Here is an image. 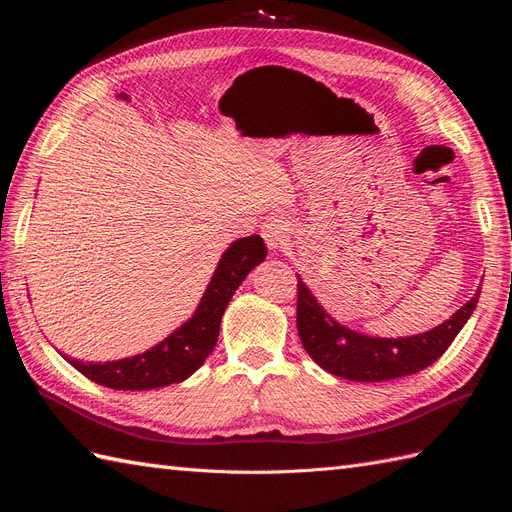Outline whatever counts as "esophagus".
<instances>
[{"label": "esophagus", "mask_w": 512, "mask_h": 512, "mask_svg": "<svg viewBox=\"0 0 512 512\" xmlns=\"http://www.w3.org/2000/svg\"><path fill=\"white\" fill-rule=\"evenodd\" d=\"M288 226L290 224L284 215H269V218H265V222L260 226V235L265 239L269 250L277 252L288 243Z\"/></svg>", "instance_id": "obj_1"}]
</instances>
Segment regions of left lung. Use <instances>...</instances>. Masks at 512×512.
<instances>
[{
	"label": "left lung",
	"mask_w": 512,
	"mask_h": 512,
	"mask_svg": "<svg viewBox=\"0 0 512 512\" xmlns=\"http://www.w3.org/2000/svg\"><path fill=\"white\" fill-rule=\"evenodd\" d=\"M297 329L307 354L329 374L354 382H382L416 374L453 344L478 303L474 297L440 327L412 337H369L333 320L297 275Z\"/></svg>",
	"instance_id": "8db88e82"
}]
</instances>
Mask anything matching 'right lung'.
Instances as JSON below:
<instances>
[{
    "instance_id": "obj_1",
    "label": "right lung",
    "mask_w": 512,
    "mask_h": 512,
    "mask_svg": "<svg viewBox=\"0 0 512 512\" xmlns=\"http://www.w3.org/2000/svg\"><path fill=\"white\" fill-rule=\"evenodd\" d=\"M265 256L267 245L258 235L232 243L222 254L194 316L151 350L132 359L108 363H83L66 354L64 359L85 378L117 391H149L183 382L205 363L215 348L228 301L247 273L265 260Z\"/></svg>"
}]
</instances>
